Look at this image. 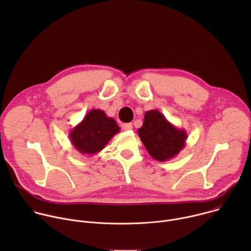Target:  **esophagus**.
<instances>
[{
    "mask_svg": "<svg viewBox=\"0 0 251 251\" xmlns=\"http://www.w3.org/2000/svg\"><path fill=\"white\" fill-rule=\"evenodd\" d=\"M122 128L125 130V131H129V130H132L133 129V125L131 123H126V124H123L122 125Z\"/></svg>",
    "mask_w": 251,
    "mask_h": 251,
    "instance_id": "obj_1",
    "label": "esophagus"
}]
</instances>
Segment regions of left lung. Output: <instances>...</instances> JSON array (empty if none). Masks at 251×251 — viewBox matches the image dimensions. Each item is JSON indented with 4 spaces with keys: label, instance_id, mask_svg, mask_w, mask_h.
<instances>
[{
    "label": "left lung",
    "instance_id": "left-lung-1",
    "mask_svg": "<svg viewBox=\"0 0 251 251\" xmlns=\"http://www.w3.org/2000/svg\"><path fill=\"white\" fill-rule=\"evenodd\" d=\"M138 135L150 156L159 162L175 158L185 148L188 139L186 130L176 128L157 109L145 113Z\"/></svg>",
    "mask_w": 251,
    "mask_h": 251
}]
</instances>
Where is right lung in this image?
<instances>
[{"label": "right lung", "mask_w": 251, "mask_h": 251, "mask_svg": "<svg viewBox=\"0 0 251 251\" xmlns=\"http://www.w3.org/2000/svg\"><path fill=\"white\" fill-rule=\"evenodd\" d=\"M118 132L120 128L113 118L107 116L103 110L91 109L69 132V139L79 153L94 155L104 149Z\"/></svg>", "instance_id": "add662e5"}]
</instances>
